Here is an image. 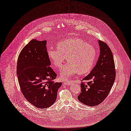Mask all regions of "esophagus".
Wrapping results in <instances>:
<instances>
[{"label":"esophagus","instance_id":"34e87169","mask_svg":"<svg viewBox=\"0 0 131 131\" xmlns=\"http://www.w3.org/2000/svg\"><path fill=\"white\" fill-rule=\"evenodd\" d=\"M71 83L70 82V81H66V82H63V84H64L65 85H71Z\"/></svg>","mask_w":131,"mask_h":131}]
</instances>
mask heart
Wrapping results in <instances>:
<instances>
[{
	"label": "heart",
	"mask_w": 131,
	"mask_h": 131,
	"mask_svg": "<svg viewBox=\"0 0 131 131\" xmlns=\"http://www.w3.org/2000/svg\"><path fill=\"white\" fill-rule=\"evenodd\" d=\"M47 53L50 61L57 68L61 67L67 57L68 62L60 71V78L64 80L78 72L80 74L89 72L96 58V49L78 38L61 40L57 43V49L48 48Z\"/></svg>",
	"instance_id": "heart-1"
}]
</instances>
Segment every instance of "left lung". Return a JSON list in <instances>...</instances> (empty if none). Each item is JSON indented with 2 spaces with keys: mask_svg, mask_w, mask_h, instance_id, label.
<instances>
[{
  "mask_svg": "<svg viewBox=\"0 0 131 131\" xmlns=\"http://www.w3.org/2000/svg\"><path fill=\"white\" fill-rule=\"evenodd\" d=\"M100 54L96 65L82 79L78 99L84 104L93 106L102 103L108 95L115 79L113 53L107 45L99 40Z\"/></svg>",
  "mask_w": 131,
  "mask_h": 131,
  "instance_id": "left-lung-1",
  "label": "left lung"
}]
</instances>
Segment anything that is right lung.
I'll return each instance as SVG.
<instances>
[{
  "label": "right lung",
  "instance_id": "add662e5",
  "mask_svg": "<svg viewBox=\"0 0 131 131\" xmlns=\"http://www.w3.org/2000/svg\"><path fill=\"white\" fill-rule=\"evenodd\" d=\"M47 41L32 39L21 51L17 74L21 91L29 102L39 108L51 106L57 100L61 82H54L56 73L50 67Z\"/></svg>",
  "mask_w": 131,
  "mask_h": 131
}]
</instances>
